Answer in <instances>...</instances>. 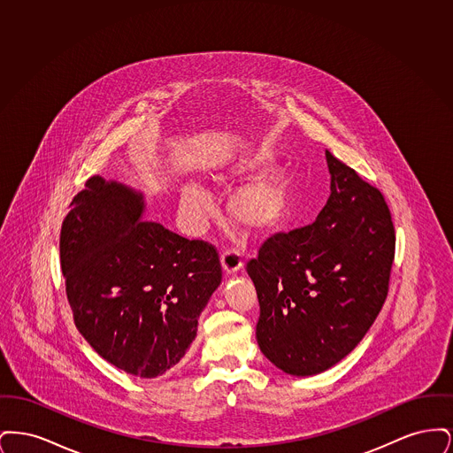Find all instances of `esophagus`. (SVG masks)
<instances>
[{"instance_id":"34e87169","label":"esophagus","mask_w":453,"mask_h":453,"mask_svg":"<svg viewBox=\"0 0 453 453\" xmlns=\"http://www.w3.org/2000/svg\"><path fill=\"white\" fill-rule=\"evenodd\" d=\"M220 261H222V268L226 273H236L242 266V258L239 255V251L233 248H226L220 253Z\"/></svg>"}]
</instances>
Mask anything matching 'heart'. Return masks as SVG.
Returning <instances> with one entry per match:
<instances>
[{
    "label": "heart",
    "instance_id": "b5f03b06",
    "mask_svg": "<svg viewBox=\"0 0 453 453\" xmlns=\"http://www.w3.org/2000/svg\"><path fill=\"white\" fill-rule=\"evenodd\" d=\"M266 163V156L242 159L236 173L257 172ZM183 205L192 219L205 216L211 209L209 194L190 183L183 188ZM290 209V181L280 170L261 173L255 180L239 187L229 198V214L250 233H265L277 227Z\"/></svg>",
    "mask_w": 453,
    "mask_h": 453
}]
</instances>
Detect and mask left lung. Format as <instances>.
I'll list each match as a JSON object with an SVG mask.
<instances>
[{"label":"left lung","mask_w":453,"mask_h":453,"mask_svg":"<svg viewBox=\"0 0 453 453\" xmlns=\"http://www.w3.org/2000/svg\"><path fill=\"white\" fill-rule=\"evenodd\" d=\"M331 195L318 219L266 237L246 263L257 340L290 375H316L362 342L388 292L395 231L384 195L326 150Z\"/></svg>","instance_id":"1"}]
</instances>
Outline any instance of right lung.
<instances>
[{"label": "right lung", "mask_w": 453, "mask_h": 453, "mask_svg": "<svg viewBox=\"0 0 453 453\" xmlns=\"http://www.w3.org/2000/svg\"><path fill=\"white\" fill-rule=\"evenodd\" d=\"M69 207L59 253L78 331L130 375L166 373L192 345L222 279L216 246L139 220L142 196L100 176Z\"/></svg>", "instance_id": "right-lung-1"}]
</instances>
